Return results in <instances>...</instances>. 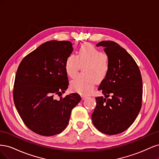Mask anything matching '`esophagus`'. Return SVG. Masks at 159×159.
Instances as JSON below:
<instances>
[{"label":"esophagus","mask_w":159,"mask_h":159,"mask_svg":"<svg viewBox=\"0 0 159 159\" xmlns=\"http://www.w3.org/2000/svg\"><path fill=\"white\" fill-rule=\"evenodd\" d=\"M81 99H82V100H84V99H85L86 98H87V96H85L84 95H81Z\"/></svg>","instance_id":"34e87169"}]
</instances>
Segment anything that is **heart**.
Wrapping results in <instances>:
<instances>
[{
	"mask_svg": "<svg viewBox=\"0 0 159 159\" xmlns=\"http://www.w3.org/2000/svg\"><path fill=\"white\" fill-rule=\"evenodd\" d=\"M84 66V74L71 81V89L81 94H89L96 83L103 81L110 68L109 56L92 44H84L80 46L78 54H71L66 57L65 70L71 78L78 74Z\"/></svg>",
	"mask_w": 159,
	"mask_h": 159,
	"instance_id": "b5f03b06",
	"label": "heart"
}]
</instances>
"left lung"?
I'll return each instance as SVG.
<instances>
[{
	"instance_id": "1",
	"label": "left lung",
	"mask_w": 159,
	"mask_h": 159,
	"mask_svg": "<svg viewBox=\"0 0 159 159\" xmlns=\"http://www.w3.org/2000/svg\"><path fill=\"white\" fill-rule=\"evenodd\" d=\"M96 46L104 48L110 68L98 88L106 98H95L91 118L98 131L111 135L125 131L136 119L142 105V78L133 57L116 42L102 41ZM109 94L112 98L107 99Z\"/></svg>"
}]
</instances>
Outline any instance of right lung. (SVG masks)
<instances>
[{
    "mask_svg": "<svg viewBox=\"0 0 159 159\" xmlns=\"http://www.w3.org/2000/svg\"><path fill=\"white\" fill-rule=\"evenodd\" d=\"M72 52L70 41L46 42L24 57L18 68L14 105L27 127L40 135L52 136L63 131L72 109L81 101L76 93L59 100L54 97L68 89L65 61Z\"/></svg>",
    "mask_w": 159,
    "mask_h": 159,
    "instance_id": "obj_1",
    "label": "right lung"
}]
</instances>
